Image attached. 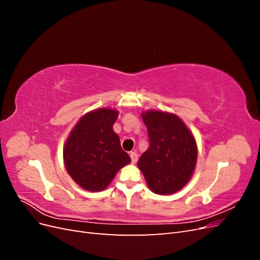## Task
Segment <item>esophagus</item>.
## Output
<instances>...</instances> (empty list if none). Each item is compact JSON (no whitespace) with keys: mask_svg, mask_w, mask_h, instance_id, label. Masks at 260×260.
<instances>
[{"mask_svg":"<svg viewBox=\"0 0 260 260\" xmlns=\"http://www.w3.org/2000/svg\"><path fill=\"white\" fill-rule=\"evenodd\" d=\"M130 157H131L132 164H136L138 161V154L136 152H131L130 153Z\"/></svg>","mask_w":260,"mask_h":260,"instance_id":"obj_1","label":"esophagus"}]
</instances>
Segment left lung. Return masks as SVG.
Returning a JSON list of instances; mask_svg holds the SVG:
<instances>
[{
  "label": "left lung",
  "instance_id": "obj_1",
  "mask_svg": "<svg viewBox=\"0 0 260 260\" xmlns=\"http://www.w3.org/2000/svg\"><path fill=\"white\" fill-rule=\"evenodd\" d=\"M149 147L138 161L147 186L159 195L174 194L191 180L198 161V145L182 119L168 112L146 111Z\"/></svg>",
  "mask_w": 260,
  "mask_h": 260
}]
</instances>
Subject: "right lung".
Returning <instances> with one entry per match:
<instances>
[{
    "label": "right lung",
    "mask_w": 260,
    "mask_h": 260,
    "mask_svg": "<svg viewBox=\"0 0 260 260\" xmlns=\"http://www.w3.org/2000/svg\"><path fill=\"white\" fill-rule=\"evenodd\" d=\"M119 112L98 108L84 114L67 138L62 156L68 175L90 192L103 191L131 161L113 125Z\"/></svg>",
    "instance_id": "obj_1"
}]
</instances>
